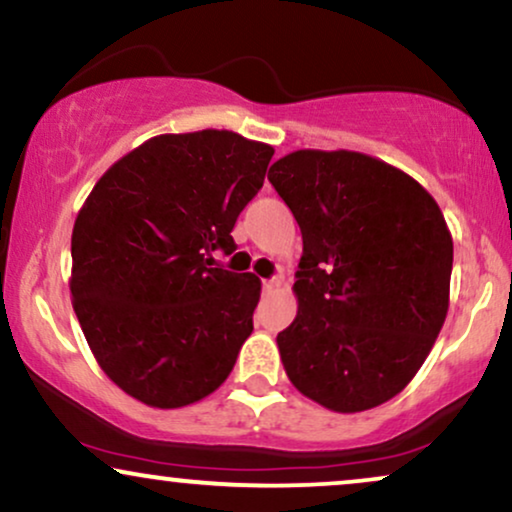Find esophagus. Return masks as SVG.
<instances>
[{
	"mask_svg": "<svg viewBox=\"0 0 512 512\" xmlns=\"http://www.w3.org/2000/svg\"><path fill=\"white\" fill-rule=\"evenodd\" d=\"M262 286H264V290H267V293H271V290H276L278 286H281V278H264L262 281Z\"/></svg>",
	"mask_w": 512,
	"mask_h": 512,
	"instance_id": "34e87169",
	"label": "esophagus"
}]
</instances>
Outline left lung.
I'll list each match as a JSON object with an SVG mask.
<instances>
[{"label": "left lung", "instance_id": "1", "mask_svg": "<svg viewBox=\"0 0 512 512\" xmlns=\"http://www.w3.org/2000/svg\"><path fill=\"white\" fill-rule=\"evenodd\" d=\"M302 231L297 316L276 335L297 390L338 413L385 404L428 359L454 241L416 179L357 151L302 148L269 167Z\"/></svg>", "mask_w": 512, "mask_h": 512}]
</instances>
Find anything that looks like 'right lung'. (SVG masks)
Listing matches in <instances>:
<instances>
[{"label":"right lung","mask_w":512,"mask_h":512,"mask_svg":"<svg viewBox=\"0 0 512 512\" xmlns=\"http://www.w3.org/2000/svg\"><path fill=\"white\" fill-rule=\"evenodd\" d=\"M274 148L229 129L160 134L96 181L73 226L70 295L101 371L141 404L181 409L229 378L262 283L212 267Z\"/></svg>","instance_id":"obj_1"}]
</instances>
